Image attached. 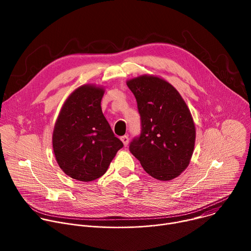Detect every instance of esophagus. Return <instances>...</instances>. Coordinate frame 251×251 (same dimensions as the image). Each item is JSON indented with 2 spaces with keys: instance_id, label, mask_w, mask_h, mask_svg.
I'll use <instances>...</instances> for the list:
<instances>
[{
  "instance_id": "obj_1",
  "label": "esophagus",
  "mask_w": 251,
  "mask_h": 251,
  "mask_svg": "<svg viewBox=\"0 0 251 251\" xmlns=\"http://www.w3.org/2000/svg\"><path fill=\"white\" fill-rule=\"evenodd\" d=\"M120 139H121V141L123 142V145H124L125 147H127L128 144H129V138H128V136L124 135V136H122Z\"/></svg>"
}]
</instances>
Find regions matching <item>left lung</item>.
I'll use <instances>...</instances> for the list:
<instances>
[{
	"label": "left lung",
	"mask_w": 251,
	"mask_h": 251,
	"mask_svg": "<svg viewBox=\"0 0 251 251\" xmlns=\"http://www.w3.org/2000/svg\"><path fill=\"white\" fill-rule=\"evenodd\" d=\"M126 83L137 100L142 125L130 152L151 176L171 181L188 168L195 149L196 127L189 107L160 76L142 75Z\"/></svg>",
	"instance_id": "8db88e82"
}]
</instances>
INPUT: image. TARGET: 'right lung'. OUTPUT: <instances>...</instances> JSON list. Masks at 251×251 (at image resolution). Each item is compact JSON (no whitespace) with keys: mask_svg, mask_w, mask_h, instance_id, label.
Listing matches in <instances>:
<instances>
[{"mask_svg":"<svg viewBox=\"0 0 251 251\" xmlns=\"http://www.w3.org/2000/svg\"><path fill=\"white\" fill-rule=\"evenodd\" d=\"M105 89L83 84L64 101L52 132V148L59 168L68 176L91 182L103 176L123 143L104 117Z\"/></svg>","mask_w":251,"mask_h":251,"instance_id":"add662e5","label":"right lung"}]
</instances>
